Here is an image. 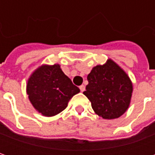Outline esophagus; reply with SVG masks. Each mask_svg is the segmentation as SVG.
Wrapping results in <instances>:
<instances>
[{
	"label": "esophagus",
	"mask_w": 155,
	"mask_h": 155,
	"mask_svg": "<svg viewBox=\"0 0 155 155\" xmlns=\"http://www.w3.org/2000/svg\"><path fill=\"white\" fill-rule=\"evenodd\" d=\"M80 90H81V92L84 91V90H85V87H84V85H83V84H82V85H81V86H80Z\"/></svg>",
	"instance_id": "obj_1"
}]
</instances>
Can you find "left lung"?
I'll return each instance as SVG.
<instances>
[{
	"mask_svg": "<svg viewBox=\"0 0 155 155\" xmlns=\"http://www.w3.org/2000/svg\"><path fill=\"white\" fill-rule=\"evenodd\" d=\"M89 84L83 94L90 100L95 114L106 120L119 118L127 110L133 92L130 77L109 59L88 74Z\"/></svg>",
	"mask_w": 155,
	"mask_h": 155,
	"instance_id": "left-lung-1",
	"label": "left lung"
}]
</instances>
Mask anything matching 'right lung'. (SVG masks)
Instances as JSON below:
<instances>
[{"label": "right lung", "instance_id": "right-lung-1", "mask_svg": "<svg viewBox=\"0 0 155 155\" xmlns=\"http://www.w3.org/2000/svg\"><path fill=\"white\" fill-rule=\"evenodd\" d=\"M26 92L39 113L51 117L67 107L69 101L80 92L58 64L41 65L29 78Z\"/></svg>", "mask_w": 155, "mask_h": 155}]
</instances>
